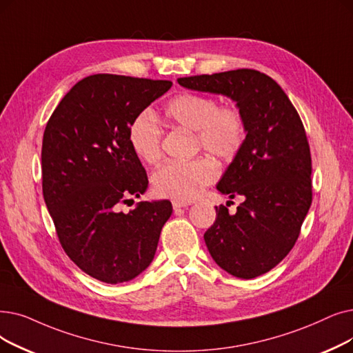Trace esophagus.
<instances>
[{"label": "esophagus", "mask_w": 353, "mask_h": 353, "mask_svg": "<svg viewBox=\"0 0 353 353\" xmlns=\"http://www.w3.org/2000/svg\"><path fill=\"white\" fill-rule=\"evenodd\" d=\"M190 203L189 202H179V201H174L173 202V209L174 210H180L181 208H188Z\"/></svg>", "instance_id": "34e87169"}]
</instances>
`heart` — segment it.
I'll use <instances>...</instances> for the list:
<instances>
[{
	"mask_svg": "<svg viewBox=\"0 0 353 353\" xmlns=\"http://www.w3.org/2000/svg\"><path fill=\"white\" fill-rule=\"evenodd\" d=\"M164 118L172 124L196 131L201 147L212 156L232 159L245 140V121L236 106H218L216 99L199 94H180L167 103ZM130 144L140 160L152 164L161 156V134L156 119L143 114L128 132ZM216 177V167L206 159L168 161L152 174L159 196L189 202Z\"/></svg>",
	"mask_w": 353,
	"mask_h": 353,
	"instance_id": "heart-1",
	"label": "heart"
}]
</instances>
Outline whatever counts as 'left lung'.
<instances>
[{
	"label": "left lung",
	"instance_id": "left-lung-1",
	"mask_svg": "<svg viewBox=\"0 0 353 353\" xmlns=\"http://www.w3.org/2000/svg\"><path fill=\"white\" fill-rule=\"evenodd\" d=\"M179 85L231 98L245 140L216 189L243 196L234 214L216 206L209 254L238 279H255L287 256L312 205V157L303 122L280 85L254 69L179 78Z\"/></svg>",
	"mask_w": 353,
	"mask_h": 353
}]
</instances>
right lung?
Listing matches in <instances>:
<instances>
[{"mask_svg": "<svg viewBox=\"0 0 353 353\" xmlns=\"http://www.w3.org/2000/svg\"><path fill=\"white\" fill-rule=\"evenodd\" d=\"M170 81L99 73L79 81L57 105L41 147L43 197L60 243L90 277L125 283L152 261L161 228L173 212L168 201L139 202L148 188L128 132Z\"/></svg>", "mask_w": 353, "mask_h": 353, "instance_id": "obj_1", "label": "right lung"}]
</instances>
